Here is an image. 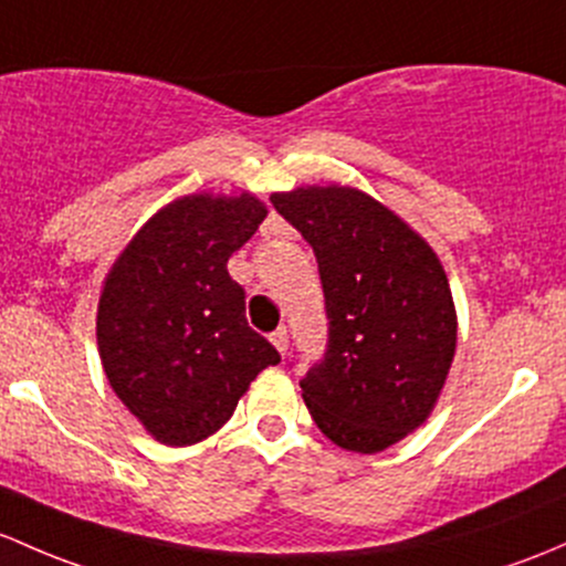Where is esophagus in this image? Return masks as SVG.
I'll use <instances>...</instances> for the list:
<instances>
[{"instance_id": "obj_1", "label": "esophagus", "mask_w": 566, "mask_h": 566, "mask_svg": "<svg viewBox=\"0 0 566 566\" xmlns=\"http://www.w3.org/2000/svg\"><path fill=\"white\" fill-rule=\"evenodd\" d=\"M271 344H273V347H276L279 349V353H287V347H290V338H287V331H284V328H279V331H273L271 333Z\"/></svg>"}]
</instances>
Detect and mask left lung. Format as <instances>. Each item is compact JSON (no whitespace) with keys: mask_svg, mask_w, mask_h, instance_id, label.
<instances>
[{"mask_svg":"<svg viewBox=\"0 0 566 566\" xmlns=\"http://www.w3.org/2000/svg\"><path fill=\"white\" fill-rule=\"evenodd\" d=\"M271 203L312 243L331 319L303 401L333 444L382 453L431 418L448 382L458 342L448 273L418 230L355 187H295Z\"/></svg>","mask_w":566,"mask_h":566,"instance_id":"1","label":"left lung"}]
</instances>
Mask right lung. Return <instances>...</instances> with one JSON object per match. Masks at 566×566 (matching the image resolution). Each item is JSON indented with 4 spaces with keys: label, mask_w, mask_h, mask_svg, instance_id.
<instances>
[{
    "label": "right lung",
    "mask_w": 566,
    "mask_h": 566,
    "mask_svg": "<svg viewBox=\"0 0 566 566\" xmlns=\"http://www.w3.org/2000/svg\"><path fill=\"white\" fill-rule=\"evenodd\" d=\"M268 206L258 195L170 200L113 260L97 303V349L113 392L148 437L187 448L217 433L279 353L249 328L228 260Z\"/></svg>",
    "instance_id": "add662e5"
}]
</instances>
